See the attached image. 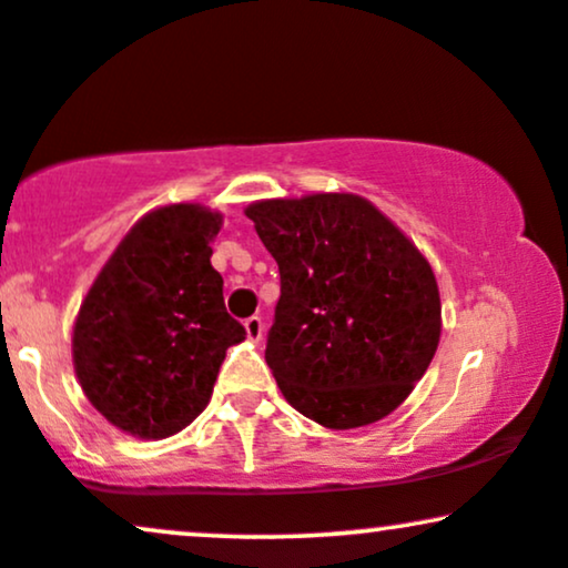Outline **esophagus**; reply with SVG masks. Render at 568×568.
<instances>
[{
    "mask_svg": "<svg viewBox=\"0 0 568 568\" xmlns=\"http://www.w3.org/2000/svg\"><path fill=\"white\" fill-rule=\"evenodd\" d=\"M243 325H245V336L251 338V342H262V336H264V323H262V317H258V315L247 317V321H245Z\"/></svg>",
    "mask_w": 568,
    "mask_h": 568,
    "instance_id": "esophagus-1",
    "label": "esophagus"
}]
</instances>
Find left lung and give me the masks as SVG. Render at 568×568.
Instances as JSON below:
<instances>
[{
	"label": "left lung",
	"mask_w": 568,
	"mask_h": 568,
	"mask_svg": "<svg viewBox=\"0 0 568 568\" xmlns=\"http://www.w3.org/2000/svg\"><path fill=\"white\" fill-rule=\"evenodd\" d=\"M245 216L280 270L266 366L285 400L328 429L393 414L440 342L425 253L361 194L258 200Z\"/></svg>",
	"instance_id": "obj_1"
}]
</instances>
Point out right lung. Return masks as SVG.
<instances>
[{
	"instance_id": "obj_1",
	"label": "right lung",
	"mask_w": 568,
	"mask_h": 568,
	"mask_svg": "<svg viewBox=\"0 0 568 568\" xmlns=\"http://www.w3.org/2000/svg\"><path fill=\"white\" fill-rule=\"evenodd\" d=\"M221 224L224 216L200 202L149 211L77 312L71 357L82 393L133 438L162 440L192 425L226 349L245 338L211 264Z\"/></svg>"
}]
</instances>
